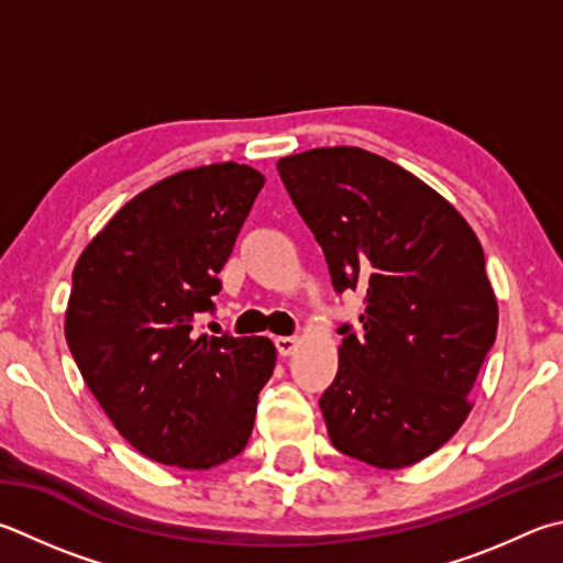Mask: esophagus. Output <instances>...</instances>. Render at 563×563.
Returning <instances> with one entry per match:
<instances>
[{
  "mask_svg": "<svg viewBox=\"0 0 563 563\" xmlns=\"http://www.w3.org/2000/svg\"><path fill=\"white\" fill-rule=\"evenodd\" d=\"M298 346V336H275V350L280 356H290Z\"/></svg>",
  "mask_w": 563,
  "mask_h": 563,
  "instance_id": "esophagus-1",
  "label": "esophagus"
}]
</instances>
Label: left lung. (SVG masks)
<instances>
[{"label": "left lung", "mask_w": 563, "mask_h": 563, "mask_svg": "<svg viewBox=\"0 0 563 563\" xmlns=\"http://www.w3.org/2000/svg\"><path fill=\"white\" fill-rule=\"evenodd\" d=\"M278 172L334 290H366L362 330H336L340 369L320 396L330 441L366 465H413L465 423L495 344L483 246L453 203L374 152L308 150Z\"/></svg>", "instance_id": "obj_1"}]
</instances>
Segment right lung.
Segmentation results:
<instances>
[{
  "mask_svg": "<svg viewBox=\"0 0 563 563\" xmlns=\"http://www.w3.org/2000/svg\"><path fill=\"white\" fill-rule=\"evenodd\" d=\"M263 184L236 162L184 169L130 199L74 268L68 350L118 433L155 463L207 470L251 438L273 342L191 330L213 312Z\"/></svg>",
  "mask_w": 563,
  "mask_h": 563,
  "instance_id": "add662e5",
  "label": "right lung"
}]
</instances>
